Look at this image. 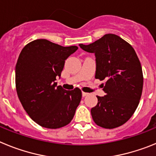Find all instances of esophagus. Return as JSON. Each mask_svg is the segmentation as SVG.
<instances>
[{"label": "esophagus", "instance_id": "esophagus-1", "mask_svg": "<svg viewBox=\"0 0 156 156\" xmlns=\"http://www.w3.org/2000/svg\"><path fill=\"white\" fill-rule=\"evenodd\" d=\"M82 95H83V97H85V96L88 95V93H87V92H84V91H83L82 92Z\"/></svg>", "mask_w": 156, "mask_h": 156}]
</instances>
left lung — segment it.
Wrapping results in <instances>:
<instances>
[{
	"label": "left lung",
	"instance_id": "8db88e82",
	"mask_svg": "<svg viewBox=\"0 0 156 156\" xmlns=\"http://www.w3.org/2000/svg\"><path fill=\"white\" fill-rule=\"evenodd\" d=\"M80 47L95 54V78L106 80L103 83L106 94L97 96V105L90 110L93 120L105 129L122 126L137 109L143 90L142 68L134 49L120 37L111 34Z\"/></svg>",
	"mask_w": 156,
	"mask_h": 156
}]
</instances>
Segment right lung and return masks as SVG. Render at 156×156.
I'll list each match as a JSON object with an SVG mask.
<instances>
[{
	"label": "right lung",
	"instance_id": "1",
	"mask_svg": "<svg viewBox=\"0 0 156 156\" xmlns=\"http://www.w3.org/2000/svg\"><path fill=\"white\" fill-rule=\"evenodd\" d=\"M78 49L45 39L31 41L23 48L16 66V87L25 111L43 127L68 125L82 98L80 88L66 90L57 86L66 59Z\"/></svg>",
	"mask_w": 156,
	"mask_h": 156
}]
</instances>
